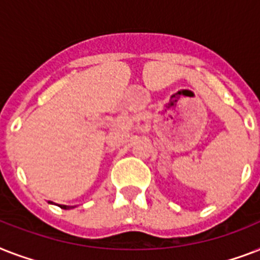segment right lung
<instances>
[{"label":"right lung","instance_id":"add662e5","mask_svg":"<svg viewBox=\"0 0 260 260\" xmlns=\"http://www.w3.org/2000/svg\"><path fill=\"white\" fill-rule=\"evenodd\" d=\"M50 204H52V202L50 201ZM59 206H60L62 209H73V208H74V206H70V205H59Z\"/></svg>","mask_w":260,"mask_h":260}]
</instances>
